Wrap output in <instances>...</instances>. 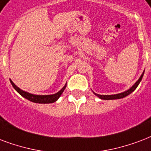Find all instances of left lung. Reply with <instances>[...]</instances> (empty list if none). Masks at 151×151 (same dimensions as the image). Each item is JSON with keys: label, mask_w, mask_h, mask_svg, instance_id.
I'll return each instance as SVG.
<instances>
[{"label": "left lung", "mask_w": 151, "mask_h": 151, "mask_svg": "<svg viewBox=\"0 0 151 151\" xmlns=\"http://www.w3.org/2000/svg\"><path fill=\"white\" fill-rule=\"evenodd\" d=\"M143 74H144V71L142 72V73L140 76V78H139V80L137 81L133 85V86L129 88V89H127V90L124 91L123 93H120L118 94H114V95H100V94H97L96 93H94L93 91V93L96 96H98L99 98L101 99V100H117V99H121L124 98L125 96H128L129 94H131L132 92H134L135 90V88L138 87V86L139 85L140 81H142V77H143Z\"/></svg>", "instance_id": "8db88e82"}]
</instances>
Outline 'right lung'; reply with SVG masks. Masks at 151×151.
<instances>
[{
    "mask_svg": "<svg viewBox=\"0 0 151 151\" xmlns=\"http://www.w3.org/2000/svg\"><path fill=\"white\" fill-rule=\"evenodd\" d=\"M10 82H11L12 87L15 88V90L17 91L18 93L20 94L23 97H24V98H26L28 101H32V102L38 104H51L55 102V101H57L58 99L60 97L61 95L63 94V93L65 90V87H66V84H65V86L62 88V89H60L58 93L55 94H50V95H35V94L30 93H27L26 91L22 90L21 88L17 87L13 83V81L11 79H10Z\"/></svg>",
    "mask_w": 151,
    "mask_h": 151,
    "instance_id": "1",
    "label": "right lung"
}]
</instances>
